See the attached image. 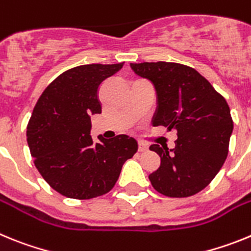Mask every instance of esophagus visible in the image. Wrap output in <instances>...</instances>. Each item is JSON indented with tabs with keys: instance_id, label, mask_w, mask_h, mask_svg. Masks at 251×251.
Instances as JSON below:
<instances>
[{
	"instance_id": "obj_1",
	"label": "esophagus",
	"mask_w": 251,
	"mask_h": 251,
	"mask_svg": "<svg viewBox=\"0 0 251 251\" xmlns=\"http://www.w3.org/2000/svg\"><path fill=\"white\" fill-rule=\"evenodd\" d=\"M148 150V146L146 145L145 142H139L138 143V151L139 152H146Z\"/></svg>"
}]
</instances>
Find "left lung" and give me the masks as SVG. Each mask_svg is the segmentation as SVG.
<instances>
[{
	"label": "left lung",
	"instance_id": "1",
	"mask_svg": "<svg viewBox=\"0 0 251 251\" xmlns=\"http://www.w3.org/2000/svg\"><path fill=\"white\" fill-rule=\"evenodd\" d=\"M154 84L158 108L154 127L177 130L176 147L152 145L161 165L150 175L153 188L167 197H190L210 185L229 153L234 123L227 101L194 68L178 63L130 64Z\"/></svg>",
	"mask_w": 251,
	"mask_h": 251
}]
</instances>
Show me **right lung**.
<instances>
[{
  "label": "right lung",
  "mask_w": 251,
  "mask_h": 251,
  "mask_svg": "<svg viewBox=\"0 0 251 251\" xmlns=\"http://www.w3.org/2000/svg\"><path fill=\"white\" fill-rule=\"evenodd\" d=\"M119 64L75 66L60 74L37 100L27 124V143L37 171L65 197L89 200L114 187L123 163L138 150L126 134L93 141L92 114L101 113V83Z\"/></svg>",
  "instance_id": "add662e5"
}]
</instances>
